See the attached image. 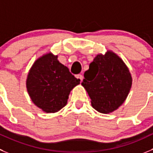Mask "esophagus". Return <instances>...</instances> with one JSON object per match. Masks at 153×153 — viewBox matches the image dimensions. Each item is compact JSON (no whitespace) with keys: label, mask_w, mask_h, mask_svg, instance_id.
<instances>
[{"label":"esophagus","mask_w":153,"mask_h":153,"mask_svg":"<svg viewBox=\"0 0 153 153\" xmlns=\"http://www.w3.org/2000/svg\"><path fill=\"white\" fill-rule=\"evenodd\" d=\"M75 77H76L77 78H78V79L80 80V81H81V82L82 81V80H83V75H80V74H79V75H75Z\"/></svg>","instance_id":"34e87169"}]
</instances>
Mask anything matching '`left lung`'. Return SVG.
Masks as SVG:
<instances>
[{
  "instance_id": "obj_1",
  "label": "left lung",
  "mask_w": 153,
  "mask_h": 153,
  "mask_svg": "<svg viewBox=\"0 0 153 153\" xmlns=\"http://www.w3.org/2000/svg\"><path fill=\"white\" fill-rule=\"evenodd\" d=\"M82 86L91 100V105L101 113L116 110L126 100L132 85L129 69L112 51L98 54L85 72Z\"/></svg>"
}]
</instances>
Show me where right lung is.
I'll return each mask as SVG.
<instances>
[{
	"label": "right lung",
	"mask_w": 153,
	"mask_h": 153,
	"mask_svg": "<svg viewBox=\"0 0 153 153\" xmlns=\"http://www.w3.org/2000/svg\"><path fill=\"white\" fill-rule=\"evenodd\" d=\"M80 80L51 53L38 58L26 80L29 97L35 105L47 113H54L67 104L68 95Z\"/></svg>",
	"instance_id": "add662e5"
}]
</instances>
